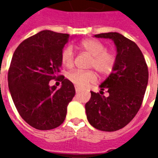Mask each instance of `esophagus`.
Masks as SVG:
<instances>
[{"instance_id":"esophagus-1","label":"esophagus","mask_w":158,"mask_h":158,"mask_svg":"<svg viewBox=\"0 0 158 158\" xmlns=\"http://www.w3.org/2000/svg\"><path fill=\"white\" fill-rule=\"evenodd\" d=\"M75 89H76V93L80 92V90H81V89L79 88V87H77V86H76V87H75Z\"/></svg>"}]
</instances>
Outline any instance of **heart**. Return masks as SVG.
<instances>
[{
	"instance_id": "1",
	"label": "heart",
	"mask_w": 158,
	"mask_h": 158,
	"mask_svg": "<svg viewBox=\"0 0 158 158\" xmlns=\"http://www.w3.org/2000/svg\"><path fill=\"white\" fill-rule=\"evenodd\" d=\"M80 48L92 56L89 67L94 68L101 75H107L112 72L115 65V56L111 52L106 51V46L98 40L88 39L80 43ZM61 63L66 68H71L74 64V52L71 46H66L60 55ZM68 79L79 87H84L97 79L95 72L73 70L68 74Z\"/></svg>"
}]
</instances>
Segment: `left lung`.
Returning <instances> with one entry per match:
<instances>
[{"mask_svg": "<svg viewBox=\"0 0 158 158\" xmlns=\"http://www.w3.org/2000/svg\"><path fill=\"white\" fill-rule=\"evenodd\" d=\"M114 42L117 54L110 76L99 85L100 94L91 92L85 105L89 124L106 132L117 131L128 124L143 103L148 85L149 71L143 54L136 44L118 32L95 35ZM106 89L109 93L105 97Z\"/></svg>", "mask_w": 158, "mask_h": 158, "instance_id": "obj_1", "label": "left lung"}]
</instances>
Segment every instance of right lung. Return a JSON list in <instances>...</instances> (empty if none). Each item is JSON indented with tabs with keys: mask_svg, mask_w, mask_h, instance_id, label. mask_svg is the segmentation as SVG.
<instances>
[{
	"mask_svg": "<svg viewBox=\"0 0 158 158\" xmlns=\"http://www.w3.org/2000/svg\"><path fill=\"white\" fill-rule=\"evenodd\" d=\"M69 34L42 31L15 49L8 74L11 98L20 116L32 127L50 130L63 123L67 107L76 94L63 76L60 88L50 86L61 67L60 55Z\"/></svg>",
	"mask_w": 158,
	"mask_h": 158,
	"instance_id": "add662e5",
	"label": "right lung"
}]
</instances>
